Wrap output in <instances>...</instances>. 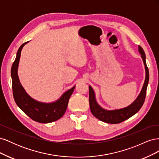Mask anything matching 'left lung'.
I'll use <instances>...</instances> for the list:
<instances>
[{"label":"left lung","instance_id":"left-lung-1","mask_svg":"<svg viewBox=\"0 0 159 159\" xmlns=\"http://www.w3.org/2000/svg\"><path fill=\"white\" fill-rule=\"evenodd\" d=\"M139 52L141 54V57L143 60L144 65H145V71H146V77L145 83L143 86L142 90L140 94L138 96L136 100L129 106L117 110L107 111L101 107L96 102L95 93L92 88L89 86V107L90 110L94 116L99 119L100 121L111 124H117L120 123L125 120L128 119L133 115L137 113L139 109L141 108L145 100L147 88L149 80V72L148 67L146 64V56L145 52H144L142 48L139 46Z\"/></svg>","mask_w":159,"mask_h":159}]
</instances>
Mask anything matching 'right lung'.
Masks as SVG:
<instances>
[{"label":"right lung","mask_w":159,"mask_h":159,"mask_svg":"<svg viewBox=\"0 0 159 159\" xmlns=\"http://www.w3.org/2000/svg\"><path fill=\"white\" fill-rule=\"evenodd\" d=\"M28 42L22 44L17 52L16 59L11 68L12 93L14 101L18 106L34 121L42 123H48L57 121L64 115L69 99L75 86L67 91L56 102L51 103H41L33 99L28 95L21 85L18 76V66L22 48Z\"/></svg>","instance_id":"add662e5"}]
</instances>
